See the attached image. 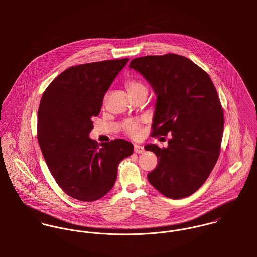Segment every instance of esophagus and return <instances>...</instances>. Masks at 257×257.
I'll list each match as a JSON object with an SVG mask.
<instances>
[{
	"label": "esophagus",
	"instance_id": "34e87169",
	"mask_svg": "<svg viewBox=\"0 0 257 257\" xmlns=\"http://www.w3.org/2000/svg\"><path fill=\"white\" fill-rule=\"evenodd\" d=\"M134 149H135V152L136 153H143L145 151V148L142 146H139V145H135L134 146Z\"/></svg>",
	"mask_w": 257,
	"mask_h": 257
}]
</instances>
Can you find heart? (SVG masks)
Segmentation results:
<instances>
[{
    "label": "heart",
    "instance_id": "1",
    "mask_svg": "<svg viewBox=\"0 0 257 257\" xmlns=\"http://www.w3.org/2000/svg\"><path fill=\"white\" fill-rule=\"evenodd\" d=\"M125 87L128 90L132 96L137 95L141 92H147V86L138 79H130L125 82ZM142 123L141 119H130L124 123V132L132 138L140 137L142 133Z\"/></svg>",
    "mask_w": 257,
    "mask_h": 257
}]
</instances>
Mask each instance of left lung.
Wrapping results in <instances>:
<instances>
[{"label": "left lung", "mask_w": 257, "mask_h": 257, "mask_svg": "<svg viewBox=\"0 0 257 257\" xmlns=\"http://www.w3.org/2000/svg\"><path fill=\"white\" fill-rule=\"evenodd\" d=\"M130 68L157 96L151 137L171 136L167 147H145L158 158L147 179L167 198L188 197L205 183L220 156L224 119L217 90L206 71L173 53L135 58Z\"/></svg>", "instance_id": "left-lung-1"}]
</instances>
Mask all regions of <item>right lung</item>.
<instances>
[{
  "label": "right lung",
  "instance_id": "obj_1",
  "mask_svg": "<svg viewBox=\"0 0 257 257\" xmlns=\"http://www.w3.org/2000/svg\"><path fill=\"white\" fill-rule=\"evenodd\" d=\"M128 58L72 66L45 89L37 111V140L47 167L70 197L93 202L116 180L119 162L134 152L130 142L99 144L89 138L112 81Z\"/></svg>",
  "mask_w": 257,
  "mask_h": 257
}]
</instances>
